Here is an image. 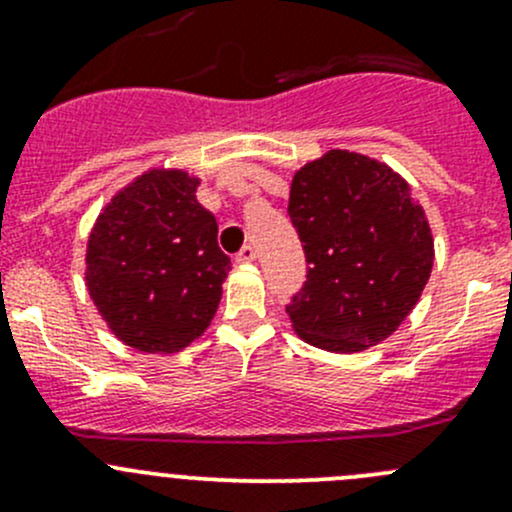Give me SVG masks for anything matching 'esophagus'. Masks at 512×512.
Returning a JSON list of instances; mask_svg holds the SVG:
<instances>
[{"label":"esophagus","mask_w":512,"mask_h":512,"mask_svg":"<svg viewBox=\"0 0 512 512\" xmlns=\"http://www.w3.org/2000/svg\"><path fill=\"white\" fill-rule=\"evenodd\" d=\"M255 257H257L255 247L245 245V247H242V250H240V255H237V262H242V265H250V262H255Z\"/></svg>","instance_id":"esophagus-1"}]
</instances>
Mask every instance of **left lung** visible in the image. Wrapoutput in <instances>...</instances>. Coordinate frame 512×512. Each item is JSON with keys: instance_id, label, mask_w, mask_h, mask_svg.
<instances>
[{"instance_id": "obj_1", "label": "left lung", "mask_w": 512, "mask_h": 512, "mask_svg": "<svg viewBox=\"0 0 512 512\" xmlns=\"http://www.w3.org/2000/svg\"><path fill=\"white\" fill-rule=\"evenodd\" d=\"M289 218L307 282L287 307L312 347L356 354L401 327L433 267V235L411 185L381 160L334 148L294 173Z\"/></svg>"}]
</instances>
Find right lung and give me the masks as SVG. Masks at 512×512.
Returning <instances> with one entry per match:
<instances>
[{
	"label": "right lung",
	"mask_w": 512,
	"mask_h": 512,
	"mask_svg": "<svg viewBox=\"0 0 512 512\" xmlns=\"http://www.w3.org/2000/svg\"><path fill=\"white\" fill-rule=\"evenodd\" d=\"M200 178L151 168L118 190L86 245V287L128 347L173 354L203 337L223 297L230 257L198 203Z\"/></svg>",
	"instance_id": "add662e5"
}]
</instances>
